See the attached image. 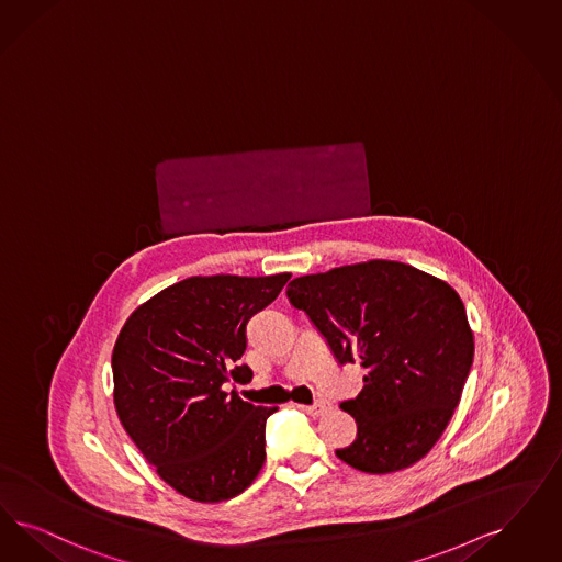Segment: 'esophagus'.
<instances>
[{
  "label": "esophagus",
  "mask_w": 562,
  "mask_h": 562,
  "mask_svg": "<svg viewBox=\"0 0 562 562\" xmlns=\"http://www.w3.org/2000/svg\"><path fill=\"white\" fill-rule=\"evenodd\" d=\"M307 415L311 417H322V415H326L329 408H331V403L326 401V398H317L313 405H307V407H301Z\"/></svg>",
  "instance_id": "obj_1"
}]
</instances>
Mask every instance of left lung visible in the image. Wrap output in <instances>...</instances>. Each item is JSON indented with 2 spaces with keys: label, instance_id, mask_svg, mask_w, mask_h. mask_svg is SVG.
<instances>
[{
  "label": "left lung",
  "instance_id": "obj_1",
  "mask_svg": "<svg viewBox=\"0 0 562 562\" xmlns=\"http://www.w3.org/2000/svg\"><path fill=\"white\" fill-rule=\"evenodd\" d=\"M286 296L340 366L368 369L363 390L340 405L355 417L357 438L336 457L378 475L424 459L473 363L461 296L426 271L382 259L294 278Z\"/></svg>",
  "mask_w": 562,
  "mask_h": 562
}]
</instances>
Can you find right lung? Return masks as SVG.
<instances>
[{
    "instance_id": "right-lung-1",
    "label": "right lung",
    "mask_w": 562,
    "mask_h": 562,
    "mask_svg": "<svg viewBox=\"0 0 562 562\" xmlns=\"http://www.w3.org/2000/svg\"><path fill=\"white\" fill-rule=\"evenodd\" d=\"M289 278H187L140 305L117 336L120 424L157 475L191 501H231L263 467L266 422L278 407H255L224 386L251 380L249 366H238L247 324Z\"/></svg>"
}]
</instances>
